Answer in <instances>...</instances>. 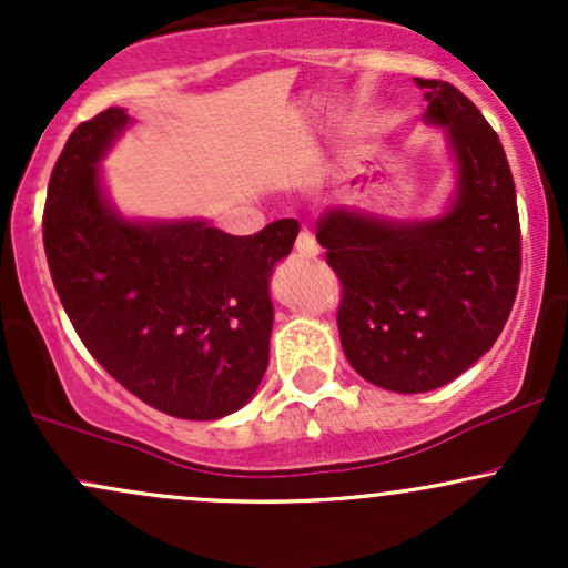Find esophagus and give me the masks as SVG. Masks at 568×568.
<instances>
[{
    "mask_svg": "<svg viewBox=\"0 0 568 568\" xmlns=\"http://www.w3.org/2000/svg\"><path fill=\"white\" fill-rule=\"evenodd\" d=\"M296 253L302 258H315L317 253H321V245H317V240H315V234L312 232H302L296 237Z\"/></svg>",
    "mask_w": 568,
    "mask_h": 568,
    "instance_id": "1",
    "label": "esophagus"
}]
</instances>
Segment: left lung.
<instances>
[{"mask_svg": "<svg viewBox=\"0 0 568 568\" xmlns=\"http://www.w3.org/2000/svg\"><path fill=\"white\" fill-rule=\"evenodd\" d=\"M429 125L446 128L456 192L443 216L389 221L355 207L317 219L342 283L338 338L363 379L429 393L494 347L520 280V224L499 135L454 84L419 80Z\"/></svg>", "mask_w": 568, "mask_h": 568, "instance_id": "left-lung-1", "label": "left lung"}]
</instances>
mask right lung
<instances>
[{"label":"right lung","mask_w":568,"mask_h":568,"mask_svg":"<svg viewBox=\"0 0 568 568\" xmlns=\"http://www.w3.org/2000/svg\"><path fill=\"white\" fill-rule=\"evenodd\" d=\"M128 122L112 106L69 135L44 202L50 275L77 336L128 393L179 419H221L270 366V275L298 221L234 237L197 219H122L98 160Z\"/></svg>","instance_id":"add662e5"}]
</instances>
